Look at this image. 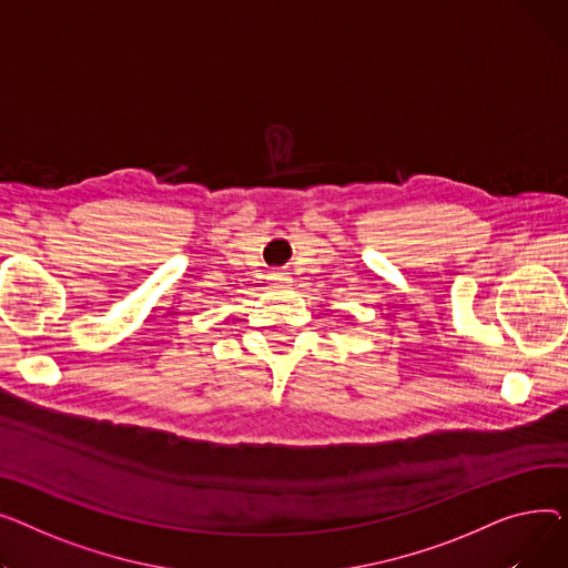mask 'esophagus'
Here are the masks:
<instances>
[{"label":"esophagus","instance_id":"1","mask_svg":"<svg viewBox=\"0 0 568 568\" xmlns=\"http://www.w3.org/2000/svg\"><path fill=\"white\" fill-rule=\"evenodd\" d=\"M273 284H277V286H286L288 284V275L286 273H271V277H268Z\"/></svg>","mask_w":568,"mask_h":568}]
</instances>
